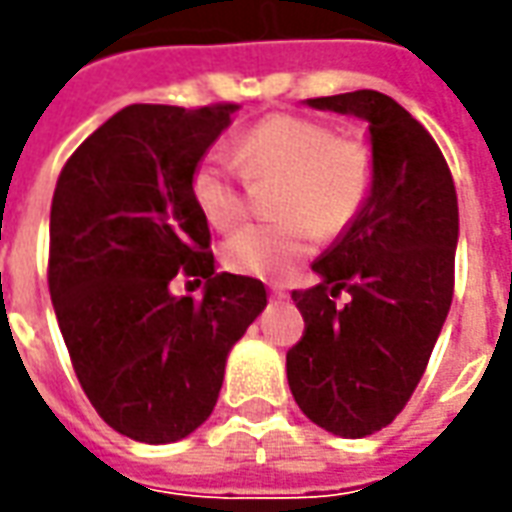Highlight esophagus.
Segmentation results:
<instances>
[{"instance_id": "34e87169", "label": "esophagus", "mask_w": 512, "mask_h": 512, "mask_svg": "<svg viewBox=\"0 0 512 512\" xmlns=\"http://www.w3.org/2000/svg\"><path fill=\"white\" fill-rule=\"evenodd\" d=\"M271 299H274V301H285V299H288V293H285V290H282V288H274V290H271Z\"/></svg>"}]
</instances>
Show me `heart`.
Returning <instances> with one entry per match:
<instances>
[{
  "label": "heart",
  "instance_id": "heart-1",
  "mask_svg": "<svg viewBox=\"0 0 512 512\" xmlns=\"http://www.w3.org/2000/svg\"><path fill=\"white\" fill-rule=\"evenodd\" d=\"M282 180L274 224H249L227 238L224 266L246 277L279 279L310 255L315 238L348 233L376 186L373 147L337 136L329 123L268 115L235 142V158L211 150L194 164L191 197L202 219L230 230L252 208V183Z\"/></svg>",
  "mask_w": 512,
  "mask_h": 512
}]
</instances>
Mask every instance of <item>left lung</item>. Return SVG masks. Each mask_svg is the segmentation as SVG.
Segmentation results:
<instances>
[{
  "instance_id": "8db88e82",
  "label": "left lung",
  "mask_w": 512,
  "mask_h": 512,
  "mask_svg": "<svg viewBox=\"0 0 512 512\" xmlns=\"http://www.w3.org/2000/svg\"><path fill=\"white\" fill-rule=\"evenodd\" d=\"M307 104L365 120L376 186L354 227L312 263L321 282L293 290L304 334L288 351V384L315 425L362 439L403 411L447 321L458 197L433 136L389 95L356 90Z\"/></svg>"
}]
</instances>
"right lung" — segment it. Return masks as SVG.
<instances>
[{
	"instance_id": "add662e5",
	"label": "right lung",
	"mask_w": 512,
	"mask_h": 512,
	"mask_svg": "<svg viewBox=\"0 0 512 512\" xmlns=\"http://www.w3.org/2000/svg\"><path fill=\"white\" fill-rule=\"evenodd\" d=\"M235 104H131L62 167L49 224V290L73 370L109 428L145 444L211 417L227 354L266 310L260 279L216 274L191 172ZM183 270L202 302L171 296Z\"/></svg>"
}]
</instances>
